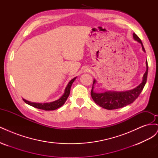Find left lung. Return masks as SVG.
<instances>
[{
  "mask_svg": "<svg viewBox=\"0 0 158 158\" xmlns=\"http://www.w3.org/2000/svg\"><path fill=\"white\" fill-rule=\"evenodd\" d=\"M133 37L136 41L141 44L142 50L145 52L144 47L143 46L140 39L135 33H133ZM146 71L144 74V76H143L142 83L135 88L126 91V92H106L104 93H95L94 92V85L96 82V80H94L92 89L91 91V95H92V98L95 103H97L100 107L108 110L122 108L133 103L139 96L146 83L148 71L147 60L146 61Z\"/></svg>",
  "mask_w": 158,
  "mask_h": 158,
  "instance_id": "obj_1",
  "label": "left lung"
}]
</instances>
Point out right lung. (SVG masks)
<instances>
[{
    "mask_svg": "<svg viewBox=\"0 0 158 158\" xmlns=\"http://www.w3.org/2000/svg\"><path fill=\"white\" fill-rule=\"evenodd\" d=\"M76 77L74 78L73 80H71L70 81L69 83L67 85V86H66L65 88L64 94L62 95L59 99L56 100L55 102H50V103H37L30 102L29 101H27V100L24 99H23V102L33 107L45 110V111H52V110H55L56 109L60 107L61 106H63V104L66 101V99H67L68 97L69 96L71 85L74 82V81L76 80Z\"/></svg>",
    "mask_w": 158,
    "mask_h": 158,
    "instance_id": "right-lung-1",
    "label": "right lung"
}]
</instances>
